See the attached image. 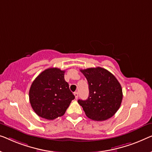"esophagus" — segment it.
I'll return each mask as SVG.
<instances>
[{
  "label": "esophagus",
  "mask_w": 152,
  "mask_h": 152,
  "mask_svg": "<svg viewBox=\"0 0 152 152\" xmlns=\"http://www.w3.org/2000/svg\"><path fill=\"white\" fill-rule=\"evenodd\" d=\"M74 95H75V99H77V98H78V96H79V94H78V92H74Z\"/></svg>",
  "instance_id": "34e87169"
}]
</instances>
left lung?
I'll return each instance as SVG.
<instances>
[{"mask_svg": "<svg viewBox=\"0 0 152 152\" xmlns=\"http://www.w3.org/2000/svg\"><path fill=\"white\" fill-rule=\"evenodd\" d=\"M80 71L88 83V98L78 100L86 115L97 121L111 118L121 104L123 92L120 83L114 75L103 68H89Z\"/></svg>", "mask_w": 152, "mask_h": 152, "instance_id": "1", "label": "left lung"}]
</instances>
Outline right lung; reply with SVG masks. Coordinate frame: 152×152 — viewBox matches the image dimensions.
<instances>
[{
	"label": "right lung",
	"instance_id": "right-lung-1",
	"mask_svg": "<svg viewBox=\"0 0 152 152\" xmlns=\"http://www.w3.org/2000/svg\"><path fill=\"white\" fill-rule=\"evenodd\" d=\"M64 72L58 68H50L33 81L28 92L29 102L40 117L53 120L63 116L75 99L64 80Z\"/></svg>",
	"mask_w": 152,
	"mask_h": 152
}]
</instances>
